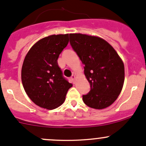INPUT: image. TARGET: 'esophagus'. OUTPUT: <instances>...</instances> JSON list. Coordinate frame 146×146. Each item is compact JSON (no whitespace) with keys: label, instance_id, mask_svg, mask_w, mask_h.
Segmentation results:
<instances>
[{"label":"esophagus","instance_id":"34e87169","mask_svg":"<svg viewBox=\"0 0 146 146\" xmlns=\"http://www.w3.org/2000/svg\"><path fill=\"white\" fill-rule=\"evenodd\" d=\"M75 79H76V76L75 75H72V76L70 77V80H71V81L74 83L75 82Z\"/></svg>","mask_w":146,"mask_h":146}]
</instances>
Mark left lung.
<instances>
[{
  "instance_id": "obj_1",
  "label": "left lung",
  "mask_w": 146,
  "mask_h": 146,
  "mask_svg": "<svg viewBox=\"0 0 146 146\" xmlns=\"http://www.w3.org/2000/svg\"><path fill=\"white\" fill-rule=\"evenodd\" d=\"M70 44L82 64L90 90L82 95L88 107L102 110L111 105L121 91L124 65L117 51L100 37L70 34Z\"/></svg>"
}]
</instances>
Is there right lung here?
Returning <instances> with one entry per match:
<instances>
[{"mask_svg": "<svg viewBox=\"0 0 146 146\" xmlns=\"http://www.w3.org/2000/svg\"><path fill=\"white\" fill-rule=\"evenodd\" d=\"M68 41V34L50 35L32 46L25 58L22 82L28 97L39 107L47 110L58 107L72 87L57 61Z\"/></svg>", "mask_w": 146, "mask_h": 146, "instance_id": "1", "label": "right lung"}]
</instances>
